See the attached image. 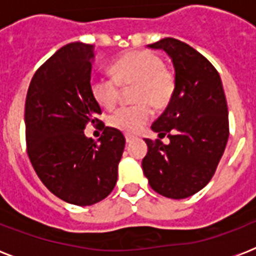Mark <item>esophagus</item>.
Returning <instances> with one entry per match:
<instances>
[{
	"mask_svg": "<svg viewBox=\"0 0 256 256\" xmlns=\"http://www.w3.org/2000/svg\"><path fill=\"white\" fill-rule=\"evenodd\" d=\"M132 140H134V136H126V142H128V144H130V142H132Z\"/></svg>",
	"mask_w": 256,
	"mask_h": 256,
	"instance_id": "obj_1",
	"label": "esophagus"
}]
</instances>
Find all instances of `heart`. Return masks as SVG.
<instances>
[{
	"label": "heart",
	"instance_id": "1",
	"mask_svg": "<svg viewBox=\"0 0 256 256\" xmlns=\"http://www.w3.org/2000/svg\"><path fill=\"white\" fill-rule=\"evenodd\" d=\"M112 78L94 77L90 92L96 104L112 108L120 98V86L134 85L136 104L122 106L110 114L108 124L120 132L134 134L148 124L152 108H162L170 104L175 92V74L164 66V60L148 50H134L120 57L110 66Z\"/></svg>",
	"mask_w": 256,
	"mask_h": 256
}]
</instances>
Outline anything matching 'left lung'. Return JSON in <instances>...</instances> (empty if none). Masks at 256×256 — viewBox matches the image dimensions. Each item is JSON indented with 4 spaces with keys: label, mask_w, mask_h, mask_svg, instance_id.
Returning <instances> with one entry per match:
<instances>
[{
    "label": "left lung",
    "mask_w": 256,
    "mask_h": 256,
    "mask_svg": "<svg viewBox=\"0 0 256 256\" xmlns=\"http://www.w3.org/2000/svg\"><path fill=\"white\" fill-rule=\"evenodd\" d=\"M148 48L170 56L176 85L166 110L152 124L170 144L146 138L142 168L152 190L183 199L210 182L224 152L230 132L226 96L216 69L190 45L168 37Z\"/></svg>",
    "instance_id": "8db88e82"
}]
</instances>
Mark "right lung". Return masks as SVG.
Masks as SVG:
<instances>
[{
    "mask_svg": "<svg viewBox=\"0 0 256 256\" xmlns=\"http://www.w3.org/2000/svg\"><path fill=\"white\" fill-rule=\"evenodd\" d=\"M92 45L72 42L34 73L25 102L26 152L42 183L62 200L92 206L112 191L124 152V134L104 128L100 142L85 136L100 124L90 92Z\"/></svg>",
    "mask_w": 256,
    "mask_h": 256,
    "instance_id": "1",
    "label": "right lung"
}]
</instances>
